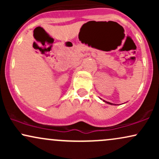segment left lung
<instances>
[{"label": "left lung", "instance_id": "8db88e82", "mask_svg": "<svg viewBox=\"0 0 159 159\" xmlns=\"http://www.w3.org/2000/svg\"><path fill=\"white\" fill-rule=\"evenodd\" d=\"M103 102H106V103H107V104H109V105H114V104H112V103H111V102H108L105 101V100H103Z\"/></svg>", "mask_w": 159, "mask_h": 159}]
</instances>
